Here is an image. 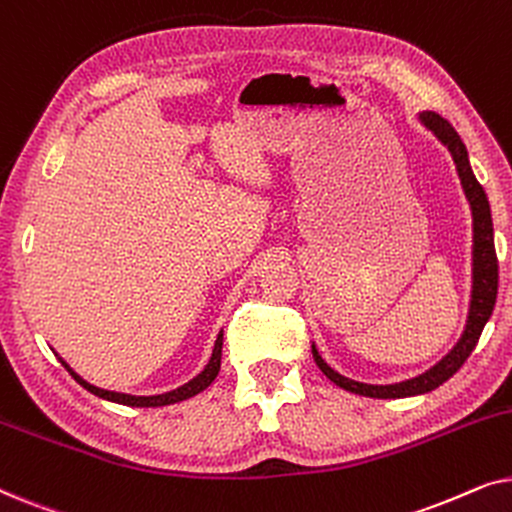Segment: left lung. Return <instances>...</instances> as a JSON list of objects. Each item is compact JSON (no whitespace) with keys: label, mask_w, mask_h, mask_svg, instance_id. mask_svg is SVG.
<instances>
[{"label":"left lung","mask_w":512,"mask_h":512,"mask_svg":"<svg viewBox=\"0 0 512 512\" xmlns=\"http://www.w3.org/2000/svg\"><path fill=\"white\" fill-rule=\"evenodd\" d=\"M417 121L424 125L426 130L433 132V137L450 151L457 167L461 191H464L468 207H471V219H473V251H471V300H468V314H466V326L461 331V338L457 340L450 352L440 359L436 366L424 370L422 375L410 377V380L394 382V384H368V382H356L349 377L340 375L338 370H333L324 361V356L319 354L317 345L312 342V356L317 361L321 373H324L333 384H338L340 389L352 391V394L368 396V398H408L429 394V391L438 389L440 384L450 380L457 370L464 366V361L471 356V352L478 345L480 333L485 324L492 317L494 303H496V289H499V263H496V251H494V226H492V209H489V200L485 188L478 184L475 174L471 170V160H468L466 144L461 142L457 130L445 121L443 116H438L436 111H419Z\"/></svg>","instance_id":"8db88e82"}]
</instances>
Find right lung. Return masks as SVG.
I'll return each instance as SVG.
<instances>
[{"label": "right lung", "mask_w": 512, "mask_h": 512, "mask_svg": "<svg viewBox=\"0 0 512 512\" xmlns=\"http://www.w3.org/2000/svg\"><path fill=\"white\" fill-rule=\"evenodd\" d=\"M221 347H223V331H219V335H216L214 347H212V356H209L207 366L202 368L200 373L193 377V380H188L186 384H181V387L172 389V391H165V394H153V396H135V394H123V391H109V389L95 387V384L83 380V377L76 373V370L69 366V363L62 359V356L55 352V349H53V354L58 356V361L69 370V375H72L83 389H88L90 394L100 396V398H104V401L118 403V405H130V408H160V405H172V403L186 401V398H191L195 394H200V391H205L209 384L216 380V375H219V370H221Z\"/></svg>", "instance_id": "obj_1"}]
</instances>
